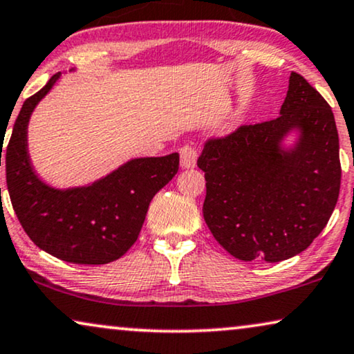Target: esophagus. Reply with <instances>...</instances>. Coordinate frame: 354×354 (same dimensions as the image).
I'll return each mask as SVG.
<instances>
[{
	"label": "esophagus",
	"mask_w": 354,
	"mask_h": 354,
	"mask_svg": "<svg viewBox=\"0 0 354 354\" xmlns=\"http://www.w3.org/2000/svg\"><path fill=\"white\" fill-rule=\"evenodd\" d=\"M179 156H181V167L184 170H191V168L196 167L197 163L196 149L191 146H184L181 151H179Z\"/></svg>",
	"instance_id": "esophagus-1"
}]
</instances>
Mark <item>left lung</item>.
Wrapping results in <instances>:
<instances>
[{"label":"left lung","mask_w":354,"mask_h":354,"mask_svg":"<svg viewBox=\"0 0 354 354\" xmlns=\"http://www.w3.org/2000/svg\"><path fill=\"white\" fill-rule=\"evenodd\" d=\"M338 149L330 106L292 72L276 120L208 141L198 157L213 237L242 261L277 263L301 253L337 205Z\"/></svg>","instance_id":"obj_1"}]
</instances>
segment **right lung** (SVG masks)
Segmentation results:
<instances>
[{"instance_id":"1","label":"right lung","mask_w":354,"mask_h":354,"mask_svg":"<svg viewBox=\"0 0 354 354\" xmlns=\"http://www.w3.org/2000/svg\"><path fill=\"white\" fill-rule=\"evenodd\" d=\"M61 77L62 73L53 75L28 97L14 123L6 149L9 197L35 245L67 263L106 265L125 255L136 242L149 203L178 173L179 153L129 158L106 176L83 186L48 184L30 158L28 123Z\"/></svg>"}]
</instances>
